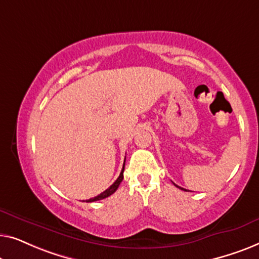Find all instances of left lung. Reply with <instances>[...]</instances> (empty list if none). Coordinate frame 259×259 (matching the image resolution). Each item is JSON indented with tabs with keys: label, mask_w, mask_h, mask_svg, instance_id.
<instances>
[{
	"label": "left lung",
	"mask_w": 259,
	"mask_h": 259,
	"mask_svg": "<svg viewBox=\"0 0 259 259\" xmlns=\"http://www.w3.org/2000/svg\"><path fill=\"white\" fill-rule=\"evenodd\" d=\"M174 184H175V183H174ZM175 185H176V184H175ZM176 187H177V188H180V189H182V190H184V189H183V188H181V187H178V185H176Z\"/></svg>",
	"instance_id": "1"
}]
</instances>
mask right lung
<instances>
[{"label":"right lung","instance_id":"add662e5","mask_svg":"<svg viewBox=\"0 0 259 259\" xmlns=\"http://www.w3.org/2000/svg\"><path fill=\"white\" fill-rule=\"evenodd\" d=\"M125 162V161H124ZM123 172H124V164H123V169H122V171H121V174H119V176H118V178L117 180H116L115 182H114V184L112 185H110V187H109L107 190L105 191H103L102 192V194H100L98 196H96V197H94V198H90V199H87V202H96V201H101V199H104V198H107V197H109V196L110 195H112L114 194V192L117 190V188H118V185L121 184V182L123 181Z\"/></svg>","mask_w":259,"mask_h":259}]
</instances>
